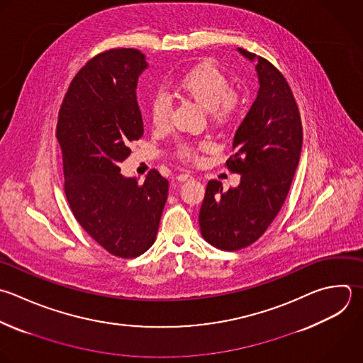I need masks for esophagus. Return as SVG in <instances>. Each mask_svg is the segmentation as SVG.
<instances>
[{
  "instance_id": "esophagus-1",
  "label": "esophagus",
  "mask_w": 363,
  "mask_h": 363,
  "mask_svg": "<svg viewBox=\"0 0 363 363\" xmlns=\"http://www.w3.org/2000/svg\"><path fill=\"white\" fill-rule=\"evenodd\" d=\"M193 176L190 174V173H180L176 179H177V182H186V180H190Z\"/></svg>"
}]
</instances>
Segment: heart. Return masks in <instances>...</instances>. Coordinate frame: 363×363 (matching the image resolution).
Instances as JSON below:
<instances>
[{"instance_id":"heart-1","label":"heart","mask_w":363,"mask_h":363,"mask_svg":"<svg viewBox=\"0 0 363 363\" xmlns=\"http://www.w3.org/2000/svg\"><path fill=\"white\" fill-rule=\"evenodd\" d=\"M176 91L194 101L197 105L208 111L211 119L217 123H225L237 111V95L231 91V85L224 72L210 62H201L187 71L176 84ZM170 101L166 95H156L150 102L152 123L157 129L167 126L170 119ZM201 143H182L177 149L180 157L197 159L199 152L204 149Z\"/></svg>"}]
</instances>
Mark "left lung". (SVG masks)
<instances>
[{"label": "left lung", "mask_w": 363, "mask_h": 363, "mask_svg": "<svg viewBox=\"0 0 363 363\" xmlns=\"http://www.w3.org/2000/svg\"><path fill=\"white\" fill-rule=\"evenodd\" d=\"M237 51L255 64L259 85L227 160L241 179L227 191L210 180L199 214L203 238L224 251L248 247L265 233L286 199L302 147L298 106L282 74L267 60Z\"/></svg>", "instance_id": "obj_1"}]
</instances>
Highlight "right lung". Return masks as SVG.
Instances as JSON below:
<instances>
[{"label":"right lung","instance_id":"1","mask_svg":"<svg viewBox=\"0 0 363 363\" xmlns=\"http://www.w3.org/2000/svg\"><path fill=\"white\" fill-rule=\"evenodd\" d=\"M147 67L132 48L96 55L71 82L57 126L71 210L99 245L122 258L153 245L169 191L157 170L139 183L119 167L143 136L136 88Z\"/></svg>","mask_w":363,"mask_h":363}]
</instances>
